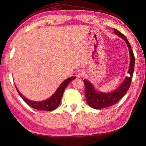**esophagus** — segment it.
<instances>
[{"label":"esophagus","mask_w":146,"mask_h":146,"mask_svg":"<svg viewBox=\"0 0 146 146\" xmlns=\"http://www.w3.org/2000/svg\"><path fill=\"white\" fill-rule=\"evenodd\" d=\"M85 75V73L84 71H83V70H78L76 71V76L77 77V78H82V77H83V76H84Z\"/></svg>","instance_id":"esophagus-1"}]
</instances>
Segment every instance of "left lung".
Instances as JSON below:
<instances>
[{"label":"left lung","instance_id":"1","mask_svg":"<svg viewBox=\"0 0 146 146\" xmlns=\"http://www.w3.org/2000/svg\"><path fill=\"white\" fill-rule=\"evenodd\" d=\"M113 31L115 34L119 36L120 38L124 40L129 47L130 56H130L131 57V62H130L128 71L129 75L125 77L122 85H120L116 90L111 93L97 92L95 90L92 84L85 79L83 82L85 84V94L86 102L90 107L94 108L95 109H100V108L110 107L117 104L128 91L130 86H131L133 73H134L135 57L131 44H130L127 39L122 33H121L115 29H113Z\"/></svg>","mask_w":146,"mask_h":146}]
</instances>
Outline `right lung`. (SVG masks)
Wrapping results in <instances>:
<instances>
[{"mask_svg":"<svg viewBox=\"0 0 146 146\" xmlns=\"http://www.w3.org/2000/svg\"><path fill=\"white\" fill-rule=\"evenodd\" d=\"M74 79H75V76L70 77V78H68V79L65 80L60 85V86H59V88L57 89V90L56 91L54 94L52 95V96H51L50 98H48V100L42 102H33L28 100V99L26 98L21 94L20 92L18 90L16 86H15V88H16L18 94H19L21 97L23 98V100L27 104H28L30 107L38 110L52 111L56 109V108L58 107L59 104H60V102L62 97H63L65 88H66V86L71 82V81H72Z\"/></svg>","mask_w":146,"mask_h":146,"instance_id":"obj_1","label":"right lung"}]
</instances>
